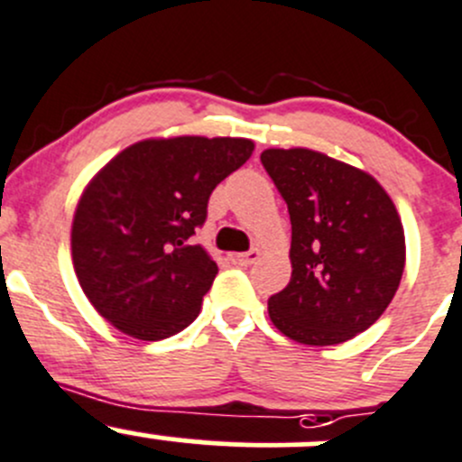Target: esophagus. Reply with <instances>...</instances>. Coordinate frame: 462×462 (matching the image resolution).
<instances>
[{
  "label": "esophagus",
  "instance_id": "esophagus-1",
  "mask_svg": "<svg viewBox=\"0 0 462 462\" xmlns=\"http://www.w3.org/2000/svg\"><path fill=\"white\" fill-rule=\"evenodd\" d=\"M259 257H262V250L253 248V250H248V253H232L230 262L236 263V266H248V263L257 262Z\"/></svg>",
  "mask_w": 462,
  "mask_h": 462
}]
</instances>
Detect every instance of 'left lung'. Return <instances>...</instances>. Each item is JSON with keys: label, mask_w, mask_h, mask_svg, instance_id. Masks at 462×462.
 Instances as JSON below:
<instances>
[{"label": "left lung", "mask_w": 462, "mask_h": 462, "mask_svg": "<svg viewBox=\"0 0 462 462\" xmlns=\"http://www.w3.org/2000/svg\"><path fill=\"white\" fill-rule=\"evenodd\" d=\"M291 217V282L268 298L273 325L302 345H338L379 320L400 286L404 227L370 173L311 149H266Z\"/></svg>", "instance_id": "obj_1"}]
</instances>
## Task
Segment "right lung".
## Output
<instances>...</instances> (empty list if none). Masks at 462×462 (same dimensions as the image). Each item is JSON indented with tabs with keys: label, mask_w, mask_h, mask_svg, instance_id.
<instances>
[{
	"label": "right lung",
	"mask_w": 462,
	"mask_h": 462,
	"mask_svg": "<svg viewBox=\"0 0 462 462\" xmlns=\"http://www.w3.org/2000/svg\"><path fill=\"white\" fill-rule=\"evenodd\" d=\"M253 151L244 137H153L88 182L71 221V262L112 327L162 340L196 320L218 266L189 236L208 218L214 187Z\"/></svg>",
	"instance_id": "right-lung-1"
}]
</instances>
